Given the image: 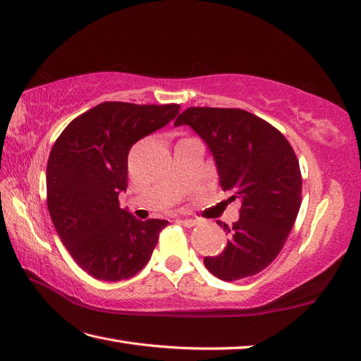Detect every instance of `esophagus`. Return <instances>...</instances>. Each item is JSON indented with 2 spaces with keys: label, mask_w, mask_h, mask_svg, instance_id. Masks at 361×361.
Returning a JSON list of instances; mask_svg holds the SVG:
<instances>
[{
  "label": "esophagus",
  "mask_w": 361,
  "mask_h": 361,
  "mask_svg": "<svg viewBox=\"0 0 361 361\" xmlns=\"http://www.w3.org/2000/svg\"><path fill=\"white\" fill-rule=\"evenodd\" d=\"M177 221L181 223L184 228H194V226L198 224V220H195V219H178Z\"/></svg>",
  "instance_id": "34e87169"
}]
</instances>
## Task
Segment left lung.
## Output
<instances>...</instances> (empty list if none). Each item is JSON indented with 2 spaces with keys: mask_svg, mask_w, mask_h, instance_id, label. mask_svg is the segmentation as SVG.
Segmentation results:
<instances>
[{
  "mask_svg": "<svg viewBox=\"0 0 361 361\" xmlns=\"http://www.w3.org/2000/svg\"><path fill=\"white\" fill-rule=\"evenodd\" d=\"M188 124L214 154L221 189L240 200V219L207 271L224 281L266 269L288 240L301 204V172L294 149L272 124L243 109L189 107L175 126Z\"/></svg>",
  "mask_w": 361,
  "mask_h": 361,
  "instance_id": "obj_1",
  "label": "left lung"
}]
</instances>
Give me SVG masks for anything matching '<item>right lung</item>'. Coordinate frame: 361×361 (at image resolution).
Returning a JSON list of instances; mask_svg holds the SVG:
<instances>
[{"mask_svg": "<svg viewBox=\"0 0 361 361\" xmlns=\"http://www.w3.org/2000/svg\"><path fill=\"white\" fill-rule=\"evenodd\" d=\"M178 104L106 102L72 120L50 150L47 209L63 245L97 280L130 279L149 262L169 221H140L120 207L128 188V155L161 129Z\"/></svg>", "mask_w": 361, "mask_h": 361, "instance_id": "right-lung-1", "label": "right lung"}]
</instances>
